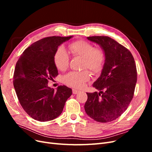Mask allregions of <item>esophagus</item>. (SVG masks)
I'll list each match as a JSON object with an SVG mask.
<instances>
[{
    "instance_id": "1",
    "label": "esophagus",
    "mask_w": 152,
    "mask_h": 152,
    "mask_svg": "<svg viewBox=\"0 0 152 152\" xmlns=\"http://www.w3.org/2000/svg\"><path fill=\"white\" fill-rule=\"evenodd\" d=\"M80 92V91L77 90V89H72V93L73 94H78Z\"/></svg>"
}]
</instances>
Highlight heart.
I'll return each mask as SVG.
<instances>
[{
	"mask_svg": "<svg viewBox=\"0 0 152 152\" xmlns=\"http://www.w3.org/2000/svg\"><path fill=\"white\" fill-rule=\"evenodd\" d=\"M70 52L73 56L83 58L82 68H87L93 74H98L103 70L106 61L104 50L94 48L93 44L84 40H76L68 45ZM69 56L63 48H59L54 56L55 66L60 71H65L69 65ZM90 78L87 70L72 71L63 77L64 83L75 88L83 87Z\"/></svg>",
	"mask_w": 152,
	"mask_h": 152,
	"instance_id": "b5f03b06",
	"label": "heart"
}]
</instances>
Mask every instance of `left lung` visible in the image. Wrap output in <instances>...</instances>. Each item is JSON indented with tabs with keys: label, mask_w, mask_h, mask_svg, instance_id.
Segmentation results:
<instances>
[{
	"label": "left lung",
	"mask_w": 152,
	"mask_h": 152,
	"mask_svg": "<svg viewBox=\"0 0 152 152\" xmlns=\"http://www.w3.org/2000/svg\"><path fill=\"white\" fill-rule=\"evenodd\" d=\"M104 50L106 61L101 75L93 86L99 93H87L86 113L99 122L115 120L126 111L134 96L136 66L131 53L107 36L88 37Z\"/></svg>",
	"instance_id": "8db88e82"
}]
</instances>
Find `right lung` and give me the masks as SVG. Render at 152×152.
Masks as SVG:
<instances>
[{
    "instance_id": "right-lung-1",
    "label": "right lung",
    "mask_w": 152,
    "mask_h": 152,
    "mask_svg": "<svg viewBox=\"0 0 152 152\" xmlns=\"http://www.w3.org/2000/svg\"><path fill=\"white\" fill-rule=\"evenodd\" d=\"M72 36L48 37L26 48L16 63L13 85L22 108L31 118L40 122L52 121L63 112L70 88L48 87L49 80L58 75L54 56L58 46Z\"/></svg>"
}]
</instances>
